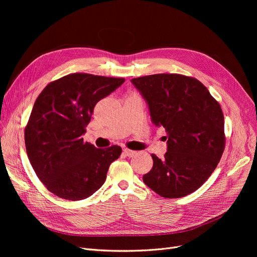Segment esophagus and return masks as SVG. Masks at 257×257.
Returning <instances> with one entry per match:
<instances>
[{
  "label": "esophagus",
  "mask_w": 257,
  "mask_h": 257,
  "mask_svg": "<svg viewBox=\"0 0 257 257\" xmlns=\"http://www.w3.org/2000/svg\"><path fill=\"white\" fill-rule=\"evenodd\" d=\"M123 154H124L125 156L132 157V156H134V155L137 154V152H136V151H132V150H129V149H124V150H123Z\"/></svg>",
  "instance_id": "esophagus-1"
}]
</instances>
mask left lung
<instances>
[{
    "instance_id": "obj_1",
    "label": "left lung",
    "mask_w": 257,
    "mask_h": 257,
    "mask_svg": "<svg viewBox=\"0 0 257 257\" xmlns=\"http://www.w3.org/2000/svg\"><path fill=\"white\" fill-rule=\"evenodd\" d=\"M152 123L167 131L163 159L152 154L147 186L164 198H180L203 184L217 168L225 148L220 104L199 80L178 74L134 78Z\"/></svg>"
}]
</instances>
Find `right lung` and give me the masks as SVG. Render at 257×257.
I'll list each match as a JSON object with an SVG mask.
<instances>
[{
    "mask_svg": "<svg viewBox=\"0 0 257 257\" xmlns=\"http://www.w3.org/2000/svg\"><path fill=\"white\" fill-rule=\"evenodd\" d=\"M124 82L77 73L53 81L40 92L25 129V145L37 177L54 195L83 200L105 182L120 147L97 149L82 137L96 104Z\"/></svg>",
    "mask_w": 257,
    "mask_h": 257,
    "instance_id": "obj_1",
    "label": "right lung"
}]
</instances>
